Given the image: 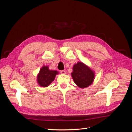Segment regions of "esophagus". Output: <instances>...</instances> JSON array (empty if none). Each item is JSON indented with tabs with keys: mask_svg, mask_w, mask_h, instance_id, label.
<instances>
[{
	"mask_svg": "<svg viewBox=\"0 0 132 132\" xmlns=\"http://www.w3.org/2000/svg\"><path fill=\"white\" fill-rule=\"evenodd\" d=\"M60 72H61V73L62 74H66V72L65 70H61V71H60Z\"/></svg>",
	"mask_w": 132,
	"mask_h": 132,
	"instance_id": "34e87169",
	"label": "esophagus"
}]
</instances>
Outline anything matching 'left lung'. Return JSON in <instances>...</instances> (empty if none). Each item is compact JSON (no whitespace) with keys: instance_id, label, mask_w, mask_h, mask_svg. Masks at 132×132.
<instances>
[{"instance_id":"obj_1","label":"left lung","mask_w":132,"mask_h":132,"mask_svg":"<svg viewBox=\"0 0 132 132\" xmlns=\"http://www.w3.org/2000/svg\"><path fill=\"white\" fill-rule=\"evenodd\" d=\"M71 75L74 82L80 88H85L92 85L95 76V71L80 62L73 66Z\"/></svg>"}]
</instances>
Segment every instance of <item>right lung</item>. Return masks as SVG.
<instances>
[{
  "label": "right lung",
  "instance_id": "obj_1",
  "mask_svg": "<svg viewBox=\"0 0 132 132\" xmlns=\"http://www.w3.org/2000/svg\"><path fill=\"white\" fill-rule=\"evenodd\" d=\"M58 74V71L50 70L48 66H43L37 76V81L38 85L43 87L49 86Z\"/></svg>",
  "mask_w": 132,
  "mask_h": 132
}]
</instances>
